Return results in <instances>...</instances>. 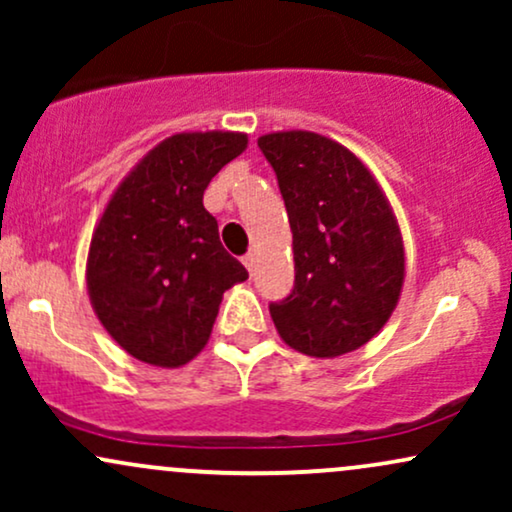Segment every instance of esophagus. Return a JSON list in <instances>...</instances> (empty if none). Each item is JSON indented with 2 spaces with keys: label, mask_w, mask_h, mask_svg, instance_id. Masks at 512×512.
Returning a JSON list of instances; mask_svg holds the SVG:
<instances>
[{
  "label": "esophagus",
  "mask_w": 512,
  "mask_h": 512,
  "mask_svg": "<svg viewBox=\"0 0 512 512\" xmlns=\"http://www.w3.org/2000/svg\"><path fill=\"white\" fill-rule=\"evenodd\" d=\"M243 264H245V267H248V272H252V269H255V255H252V252H248V255L243 257Z\"/></svg>",
  "instance_id": "34e87169"
}]
</instances>
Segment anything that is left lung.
<instances>
[{"mask_svg": "<svg viewBox=\"0 0 512 512\" xmlns=\"http://www.w3.org/2000/svg\"><path fill=\"white\" fill-rule=\"evenodd\" d=\"M272 163L293 233L296 284L269 305L291 349L337 358L390 320L404 284V243L383 187L354 151L291 129L257 139Z\"/></svg>", "mask_w": 512, "mask_h": 512, "instance_id": "left-lung-1", "label": "left lung"}]
</instances>
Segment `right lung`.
<instances>
[{
	"label": "right lung",
	"instance_id": "right-lung-1",
	"mask_svg": "<svg viewBox=\"0 0 512 512\" xmlns=\"http://www.w3.org/2000/svg\"><path fill=\"white\" fill-rule=\"evenodd\" d=\"M248 146L243 132H180L137 163L93 228L86 286L93 310L129 356L158 368L209 342L223 291L248 279L223 250L202 197Z\"/></svg>",
	"mask_w": 512,
	"mask_h": 512
}]
</instances>
